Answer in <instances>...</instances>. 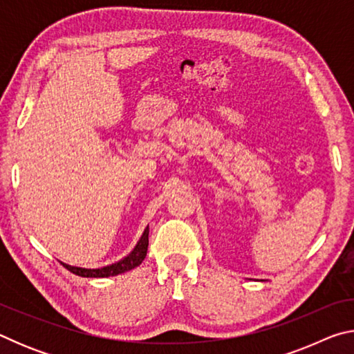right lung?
Masks as SVG:
<instances>
[{
    "label": "right lung",
    "mask_w": 354,
    "mask_h": 354,
    "mask_svg": "<svg viewBox=\"0 0 354 354\" xmlns=\"http://www.w3.org/2000/svg\"><path fill=\"white\" fill-rule=\"evenodd\" d=\"M148 234L149 230L148 226L143 231V234L140 237V241L137 242L134 250L131 251L128 256H124L123 259H120L118 262H113L111 266L101 267V268H82V267H73L68 266V263L61 262L62 266L70 270L71 273L77 274V277H84V278H107V277H117V274H122L124 272H129L136 268L137 266H140L142 261L145 259L147 256V250H148Z\"/></svg>",
    "instance_id": "obj_1"
}]
</instances>
